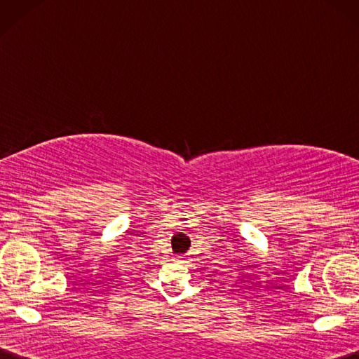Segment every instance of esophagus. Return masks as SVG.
<instances>
[{"instance_id": "1", "label": "esophagus", "mask_w": 359, "mask_h": 359, "mask_svg": "<svg viewBox=\"0 0 359 359\" xmlns=\"http://www.w3.org/2000/svg\"><path fill=\"white\" fill-rule=\"evenodd\" d=\"M174 261H177V262H184V256H175V257H174Z\"/></svg>"}]
</instances>
